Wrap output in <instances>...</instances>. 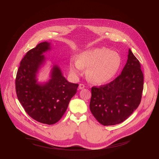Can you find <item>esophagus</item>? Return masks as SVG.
Wrapping results in <instances>:
<instances>
[{
  "mask_svg": "<svg viewBox=\"0 0 159 159\" xmlns=\"http://www.w3.org/2000/svg\"><path fill=\"white\" fill-rule=\"evenodd\" d=\"M84 87H85L84 84H79V89H84Z\"/></svg>",
  "mask_w": 159,
  "mask_h": 159,
  "instance_id": "34e87169",
  "label": "esophagus"
}]
</instances>
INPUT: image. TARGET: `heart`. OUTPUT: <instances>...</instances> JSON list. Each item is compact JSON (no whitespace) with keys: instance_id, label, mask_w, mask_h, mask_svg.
<instances>
[{"instance_id":"heart-1","label":"heart","mask_w":159,"mask_h":159,"mask_svg":"<svg viewBox=\"0 0 159 159\" xmlns=\"http://www.w3.org/2000/svg\"><path fill=\"white\" fill-rule=\"evenodd\" d=\"M121 63V58L118 52L105 47L96 48L81 53L76 61H70L69 69L72 75L78 76L82 69L88 68L87 78L94 82L102 84L115 75Z\"/></svg>"}]
</instances>
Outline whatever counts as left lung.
Here are the masks:
<instances>
[{
  "label": "left lung",
  "instance_id": "obj_1",
  "mask_svg": "<svg viewBox=\"0 0 159 159\" xmlns=\"http://www.w3.org/2000/svg\"><path fill=\"white\" fill-rule=\"evenodd\" d=\"M143 89V74L140 61L129 50L121 74L106 85L92 87L90 110L104 126L120 124L139 107Z\"/></svg>",
  "mask_w": 159,
  "mask_h": 159
}]
</instances>
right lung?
Listing matches in <instances>:
<instances>
[{"label":"right lung","instance_id":"obj_1","mask_svg":"<svg viewBox=\"0 0 159 159\" xmlns=\"http://www.w3.org/2000/svg\"><path fill=\"white\" fill-rule=\"evenodd\" d=\"M50 44L46 41L38 44L22 59L16 78V91L30 117L50 125L62 118L79 84L68 82L57 65L53 68L49 82L36 83V74L44 61L43 53L50 49Z\"/></svg>","mask_w":159,"mask_h":159}]
</instances>
